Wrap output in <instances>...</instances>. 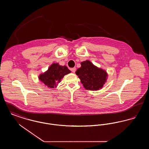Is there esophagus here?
<instances>
[{
    "label": "esophagus",
    "instance_id": "34e87169",
    "mask_svg": "<svg viewBox=\"0 0 149 149\" xmlns=\"http://www.w3.org/2000/svg\"><path fill=\"white\" fill-rule=\"evenodd\" d=\"M71 71L72 72H75L76 71V68H73L71 69Z\"/></svg>",
    "mask_w": 149,
    "mask_h": 149
}]
</instances>
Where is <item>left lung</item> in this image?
<instances>
[{"mask_svg":"<svg viewBox=\"0 0 149 149\" xmlns=\"http://www.w3.org/2000/svg\"><path fill=\"white\" fill-rule=\"evenodd\" d=\"M86 90L98 91L107 82L108 74L105 70L94 65L89 60L81 63V67L75 72Z\"/></svg>","mask_w":149,"mask_h":149,"instance_id":"left-lung-1","label":"left lung"}]
</instances>
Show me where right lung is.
<instances>
[{
  "instance_id": "obj_1",
  "label": "right lung",
  "mask_w": 149,
  "mask_h": 149,
  "mask_svg": "<svg viewBox=\"0 0 149 149\" xmlns=\"http://www.w3.org/2000/svg\"><path fill=\"white\" fill-rule=\"evenodd\" d=\"M71 71L65 65H60L58 63H53L48 70L38 76L39 80L49 88H56L64 76L70 73Z\"/></svg>"
}]
</instances>
